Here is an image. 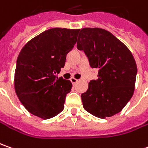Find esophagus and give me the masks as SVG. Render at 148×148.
Returning <instances> with one entry per match:
<instances>
[{
	"instance_id": "34e87169",
	"label": "esophagus",
	"mask_w": 148,
	"mask_h": 148,
	"mask_svg": "<svg viewBox=\"0 0 148 148\" xmlns=\"http://www.w3.org/2000/svg\"><path fill=\"white\" fill-rule=\"evenodd\" d=\"M70 81H71V83L74 85V84H76V83L78 82V79H74V78H71V79H70Z\"/></svg>"
}]
</instances>
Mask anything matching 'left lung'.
Returning a JSON list of instances; mask_svg holds the SVG:
<instances>
[{
    "mask_svg": "<svg viewBox=\"0 0 148 148\" xmlns=\"http://www.w3.org/2000/svg\"><path fill=\"white\" fill-rule=\"evenodd\" d=\"M77 48L84 51L92 68L98 69V79L91 80L81 94L84 110L101 119L119 113L134 92L137 64L131 51L112 33L99 28H82Z\"/></svg>",
    "mask_w": 148,
    "mask_h": 148,
    "instance_id": "left-lung-1",
    "label": "left lung"
}]
</instances>
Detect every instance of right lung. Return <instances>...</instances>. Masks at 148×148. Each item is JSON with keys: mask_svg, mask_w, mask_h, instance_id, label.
I'll return each mask as SVG.
<instances>
[{"mask_svg": "<svg viewBox=\"0 0 148 148\" xmlns=\"http://www.w3.org/2000/svg\"><path fill=\"white\" fill-rule=\"evenodd\" d=\"M79 32V29L51 28L31 39L19 52L14 89L31 114L47 120L64 110L72 84L57 74L76 43Z\"/></svg>", "mask_w": 148, "mask_h": 148, "instance_id": "1", "label": "right lung"}]
</instances>
